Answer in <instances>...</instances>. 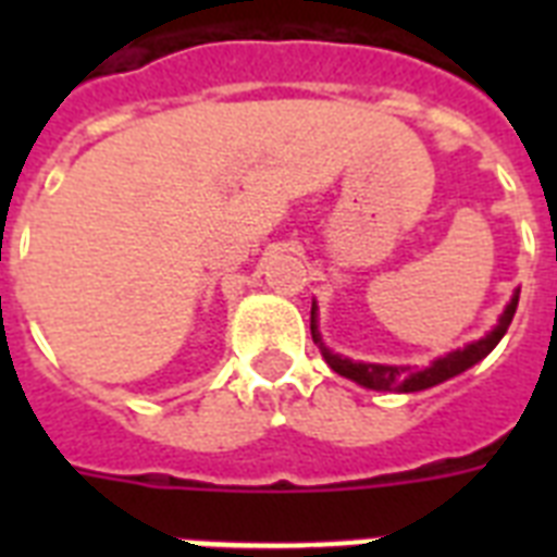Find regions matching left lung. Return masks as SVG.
Instances as JSON below:
<instances>
[{
    "label": "left lung",
    "mask_w": 557,
    "mask_h": 557,
    "mask_svg": "<svg viewBox=\"0 0 557 557\" xmlns=\"http://www.w3.org/2000/svg\"><path fill=\"white\" fill-rule=\"evenodd\" d=\"M518 300H520V288H515V295L506 304L503 314L497 318V326L492 332H485L480 341H471L462 349H450L442 358L431 361L422 370H413V367L405 364H367V361H352V358H344L338 352H332L321 338V330H318V304H312V338L321 349L323 361L332 367V370L344 375V379L356 381L361 387L367 389H384V393H419V389L436 387L442 381L454 379L459 372L471 370L474 364H480L488 352H492L500 338L509 330L511 318L518 312Z\"/></svg>",
    "instance_id": "obj_1"
}]
</instances>
